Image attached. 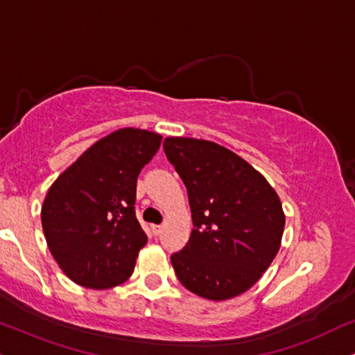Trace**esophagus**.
<instances>
[{
	"mask_svg": "<svg viewBox=\"0 0 355 355\" xmlns=\"http://www.w3.org/2000/svg\"><path fill=\"white\" fill-rule=\"evenodd\" d=\"M151 230H153V235L157 237V235H161V232H163V225H151Z\"/></svg>",
	"mask_w": 355,
	"mask_h": 355,
	"instance_id": "obj_1",
	"label": "esophagus"
}]
</instances>
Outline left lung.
<instances>
[{
    "instance_id": "1",
    "label": "left lung",
    "mask_w": 355,
    "mask_h": 355,
    "mask_svg": "<svg viewBox=\"0 0 355 355\" xmlns=\"http://www.w3.org/2000/svg\"><path fill=\"white\" fill-rule=\"evenodd\" d=\"M186 184L194 229L171 263L182 286L212 301L242 295L282 245L284 212L258 171L220 144L184 137L163 143Z\"/></svg>"
}]
</instances>
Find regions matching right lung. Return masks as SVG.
<instances>
[{
  "mask_svg": "<svg viewBox=\"0 0 355 355\" xmlns=\"http://www.w3.org/2000/svg\"><path fill=\"white\" fill-rule=\"evenodd\" d=\"M161 135L121 128L94 143L55 179L41 209L47 247L73 283L107 290L126 282L148 237L135 216L137 179Z\"/></svg>",
  "mask_w": 355,
  "mask_h": 355,
  "instance_id": "obj_1",
  "label": "right lung"
}]
</instances>
